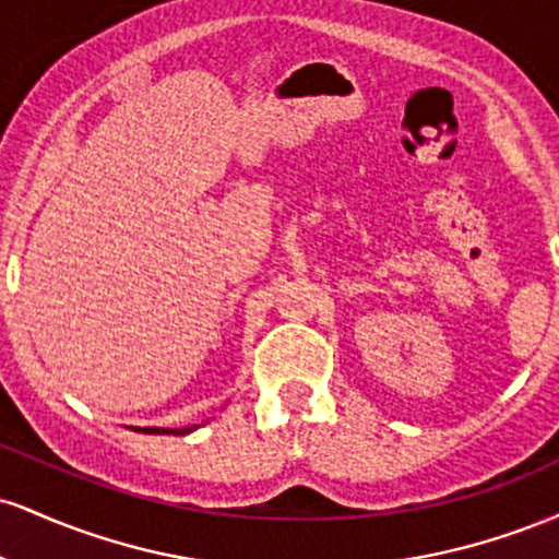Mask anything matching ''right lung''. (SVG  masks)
<instances>
[{
  "instance_id": "add662e5",
  "label": "right lung",
  "mask_w": 559,
  "mask_h": 559,
  "mask_svg": "<svg viewBox=\"0 0 559 559\" xmlns=\"http://www.w3.org/2000/svg\"><path fill=\"white\" fill-rule=\"evenodd\" d=\"M136 431H141V428H136ZM191 428H183V431H173V433H189ZM144 433H168L165 428H144Z\"/></svg>"
}]
</instances>
